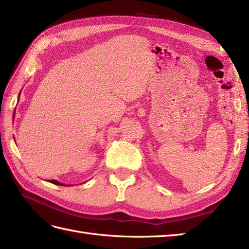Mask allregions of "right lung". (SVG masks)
<instances>
[{
  "label": "right lung",
  "instance_id": "1",
  "mask_svg": "<svg viewBox=\"0 0 249 249\" xmlns=\"http://www.w3.org/2000/svg\"><path fill=\"white\" fill-rule=\"evenodd\" d=\"M49 182H50V183H52V184H55V185H61V186H66V185H64L63 183H60V182L55 181V179H50Z\"/></svg>",
  "mask_w": 249,
  "mask_h": 249
}]
</instances>
